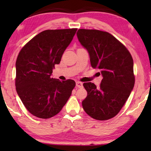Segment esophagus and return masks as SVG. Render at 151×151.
<instances>
[{
  "label": "esophagus",
  "mask_w": 151,
  "mask_h": 151,
  "mask_svg": "<svg viewBox=\"0 0 151 151\" xmlns=\"http://www.w3.org/2000/svg\"><path fill=\"white\" fill-rule=\"evenodd\" d=\"M76 86H77L78 88H83V83H81V82H79V81H77L76 83Z\"/></svg>",
  "instance_id": "obj_1"
}]
</instances>
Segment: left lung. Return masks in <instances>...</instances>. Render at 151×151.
<instances>
[{
  "label": "left lung",
  "instance_id": "1",
  "mask_svg": "<svg viewBox=\"0 0 151 151\" xmlns=\"http://www.w3.org/2000/svg\"><path fill=\"white\" fill-rule=\"evenodd\" d=\"M76 35L88 51L92 67L100 70L103 77L99 87L92 83L83 84L87 91V96L82 102L84 111L99 121L113 118L126 103L134 85L131 53L107 32L78 29Z\"/></svg>",
  "mask_w": 151,
  "mask_h": 151
}]
</instances>
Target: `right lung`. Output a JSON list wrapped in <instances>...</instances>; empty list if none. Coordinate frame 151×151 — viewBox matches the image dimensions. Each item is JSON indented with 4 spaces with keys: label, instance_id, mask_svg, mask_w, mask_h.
I'll list each match as a JSON object with an SVG mask.
<instances>
[{
    "label": "right lung",
    "instance_id": "add662e5",
    "mask_svg": "<svg viewBox=\"0 0 151 151\" xmlns=\"http://www.w3.org/2000/svg\"><path fill=\"white\" fill-rule=\"evenodd\" d=\"M76 30H44L20 50L16 61L15 85L20 100L32 115L45 119L54 116L72 94L75 81H60L50 76Z\"/></svg>",
    "mask_w": 151,
    "mask_h": 151
}]
</instances>
